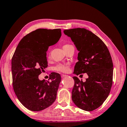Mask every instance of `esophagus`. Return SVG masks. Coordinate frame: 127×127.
<instances>
[{
  "label": "esophagus",
  "instance_id": "1",
  "mask_svg": "<svg viewBox=\"0 0 127 127\" xmlns=\"http://www.w3.org/2000/svg\"><path fill=\"white\" fill-rule=\"evenodd\" d=\"M67 75H65V74H62L61 75V77L62 78H64V77H65L66 76H67Z\"/></svg>",
  "mask_w": 127,
  "mask_h": 127
}]
</instances>
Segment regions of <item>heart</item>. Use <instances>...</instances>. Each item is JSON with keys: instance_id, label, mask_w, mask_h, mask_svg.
Returning <instances> with one entry per match:
<instances>
[{"instance_id": "heart-1", "label": "heart", "mask_w": 127, "mask_h": 127, "mask_svg": "<svg viewBox=\"0 0 127 127\" xmlns=\"http://www.w3.org/2000/svg\"><path fill=\"white\" fill-rule=\"evenodd\" d=\"M72 47L71 44L66 43L64 44L62 48L64 50V51H67L68 48ZM48 57H50V55H48ZM54 70L58 72H67L70 70V65L68 64H58L54 67Z\"/></svg>"}]
</instances>
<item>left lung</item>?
Returning a JSON list of instances; mask_svg holds the SVG:
<instances>
[{
  "label": "left lung",
  "mask_w": 127,
  "mask_h": 127,
  "mask_svg": "<svg viewBox=\"0 0 127 127\" xmlns=\"http://www.w3.org/2000/svg\"><path fill=\"white\" fill-rule=\"evenodd\" d=\"M64 32L79 51L74 73H86L89 76L85 82L73 77L72 100L81 109L93 111L103 104L110 93L113 75L112 57L105 44L91 31L77 28Z\"/></svg>",
  "instance_id": "obj_1"
}]
</instances>
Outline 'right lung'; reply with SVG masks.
I'll list each match as a JSON object with an SVG mask.
<instances>
[{
	"mask_svg": "<svg viewBox=\"0 0 127 127\" xmlns=\"http://www.w3.org/2000/svg\"><path fill=\"white\" fill-rule=\"evenodd\" d=\"M61 36V29H37L21 40L13 54V90L19 101L29 110H43L56 99L60 75L52 72L48 81L39 80L38 76L48 66L46 51L49 46L56 43Z\"/></svg>",
	"mask_w": 127,
	"mask_h": 127,
	"instance_id": "add662e5",
	"label": "right lung"
}]
</instances>
